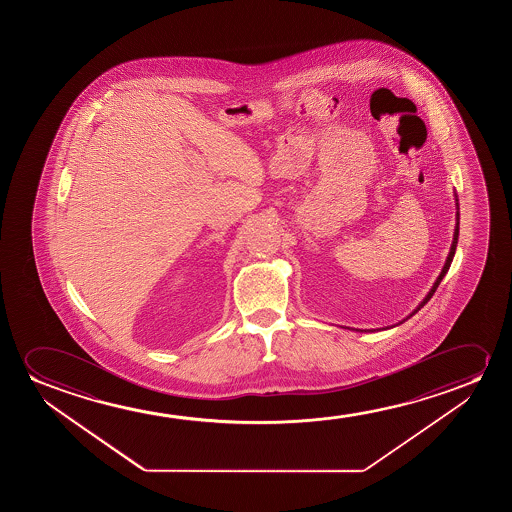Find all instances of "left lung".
Masks as SVG:
<instances>
[{"instance_id": "left-lung-1", "label": "left lung", "mask_w": 512, "mask_h": 512, "mask_svg": "<svg viewBox=\"0 0 512 512\" xmlns=\"http://www.w3.org/2000/svg\"><path fill=\"white\" fill-rule=\"evenodd\" d=\"M455 201H456V225H455V234H453V243H451V248H449L448 257H446V262H444V267H442L441 274L437 276V280H435L434 285H432V288H430V292H428L427 295H425V299L418 304V308L414 309L413 313L411 315L406 316L402 322L397 323V325H400V323L406 322L407 318H411V316L414 315V313H418L425 304H427L430 299H432V295L435 294V290H437V287H439V283H441L442 278L446 276V273H448L449 266H451V262H453V257H455L456 252V245H458V232H460V208H458V197H456L455 194ZM392 327H395V325H392ZM350 329V327H348ZM351 330H357V332H372V330H360V329H351Z\"/></svg>"}]
</instances>
